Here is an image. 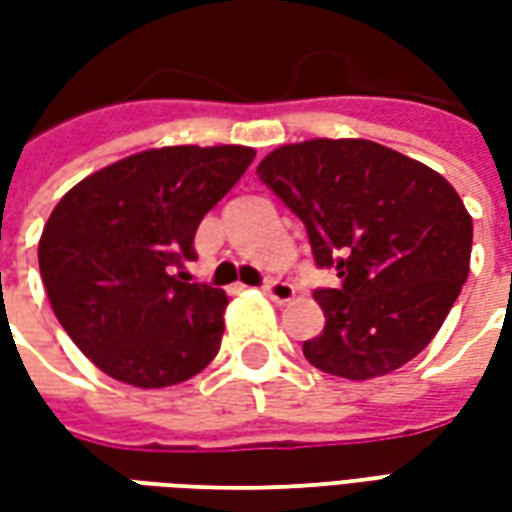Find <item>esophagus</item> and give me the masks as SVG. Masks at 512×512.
I'll return each mask as SVG.
<instances>
[{
  "instance_id": "obj_1",
  "label": "esophagus",
  "mask_w": 512,
  "mask_h": 512,
  "mask_svg": "<svg viewBox=\"0 0 512 512\" xmlns=\"http://www.w3.org/2000/svg\"><path fill=\"white\" fill-rule=\"evenodd\" d=\"M263 293L271 301H277V304H288L296 296V288L290 282H282V279H268L266 285H263Z\"/></svg>"
}]
</instances>
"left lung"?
<instances>
[{"label":"left lung","instance_id":"left-lung-1","mask_svg":"<svg viewBox=\"0 0 512 512\" xmlns=\"http://www.w3.org/2000/svg\"><path fill=\"white\" fill-rule=\"evenodd\" d=\"M257 175L310 235L340 288L315 290L326 329L304 343L323 373L367 381L436 337L469 277L472 216L422 161L370 139H307L271 150Z\"/></svg>","mask_w":512,"mask_h":512}]
</instances>
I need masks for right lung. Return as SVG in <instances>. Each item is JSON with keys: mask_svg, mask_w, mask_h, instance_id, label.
Listing matches in <instances>:
<instances>
[{"mask_svg": "<svg viewBox=\"0 0 512 512\" xmlns=\"http://www.w3.org/2000/svg\"><path fill=\"white\" fill-rule=\"evenodd\" d=\"M255 150L153 147L79 180L38 244L51 310L90 362L139 389L197 376L219 354L227 293L186 282L202 216Z\"/></svg>", "mask_w": 512, "mask_h": 512, "instance_id": "right-lung-1", "label": "right lung"}]
</instances>
